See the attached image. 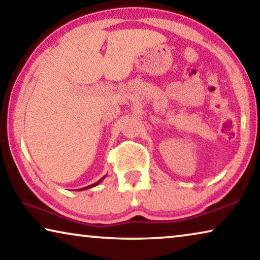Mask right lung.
Instances as JSON below:
<instances>
[{"mask_svg":"<svg viewBox=\"0 0 260 260\" xmlns=\"http://www.w3.org/2000/svg\"><path fill=\"white\" fill-rule=\"evenodd\" d=\"M106 176V175H105ZM105 176L104 177H102V179H100L99 181H96L95 183H93V184H91V185H87V187H85V188H80V189H78V191H81V190H86V189H91V188H93V187H95V185H98L100 182H103V180L105 179Z\"/></svg>","mask_w":260,"mask_h":260,"instance_id":"1","label":"right lung"}]
</instances>
